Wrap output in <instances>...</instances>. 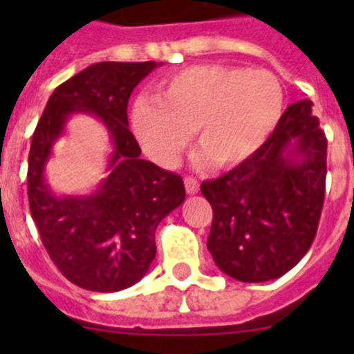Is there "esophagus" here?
<instances>
[{
    "instance_id": "34e87169",
    "label": "esophagus",
    "mask_w": 354,
    "mask_h": 354,
    "mask_svg": "<svg viewBox=\"0 0 354 354\" xmlns=\"http://www.w3.org/2000/svg\"><path fill=\"white\" fill-rule=\"evenodd\" d=\"M184 184H186L187 195H196V193H198L200 186L196 179H193V177H186V179H184Z\"/></svg>"
}]
</instances>
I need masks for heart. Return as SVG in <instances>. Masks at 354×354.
Wrapping results in <instances>:
<instances>
[{
    "label": "heart",
    "mask_w": 354,
    "mask_h": 354,
    "mask_svg": "<svg viewBox=\"0 0 354 354\" xmlns=\"http://www.w3.org/2000/svg\"><path fill=\"white\" fill-rule=\"evenodd\" d=\"M283 108L286 90L273 72L195 65L162 80L154 97H138L129 126L143 152L161 167L180 161L195 131L196 159L227 168L268 142Z\"/></svg>",
    "instance_id": "heart-1"
}]
</instances>
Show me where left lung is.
Wrapping results in <instances>:
<instances>
[{
    "label": "left lung",
    "instance_id": "1",
    "mask_svg": "<svg viewBox=\"0 0 354 354\" xmlns=\"http://www.w3.org/2000/svg\"><path fill=\"white\" fill-rule=\"evenodd\" d=\"M326 136L312 101L290 104L268 142L214 180L202 183L212 207L207 248L234 280H274L303 259L324 202Z\"/></svg>",
    "mask_w": 354,
    "mask_h": 354
}]
</instances>
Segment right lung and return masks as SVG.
I'll list each match as a JSON object with an SVG mask.
<instances>
[{"label": "right lung", "mask_w": 354, "mask_h": 354, "mask_svg": "<svg viewBox=\"0 0 354 354\" xmlns=\"http://www.w3.org/2000/svg\"><path fill=\"white\" fill-rule=\"evenodd\" d=\"M159 65L99 62L77 72L51 93L31 138V218L56 268L86 290L117 292L138 283L156 257V228L186 198L180 175L142 159L127 122L131 93ZM76 113L93 114L109 131V177L88 196H58L45 167Z\"/></svg>", "instance_id": "1"}]
</instances>
